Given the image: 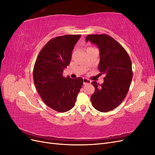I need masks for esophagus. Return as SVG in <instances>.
I'll return each mask as SVG.
<instances>
[{
    "label": "esophagus",
    "mask_w": 155,
    "mask_h": 155,
    "mask_svg": "<svg viewBox=\"0 0 155 155\" xmlns=\"http://www.w3.org/2000/svg\"><path fill=\"white\" fill-rule=\"evenodd\" d=\"M91 83V81L89 80V79L87 78H83V84L84 85H86V84H89Z\"/></svg>",
    "instance_id": "obj_1"
}]
</instances>
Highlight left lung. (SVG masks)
<instances>
[{
	"mask_svg": "<svg viewBox=\"0 0 155 155\" xmlns=\"http://www.w3.org/2000/svg\"><path fill=\"white\" fill-rule=\"evenodd\" d=\"M91 41L100 50L98 69L104 74L101 85L92 81L95 91L91 97L93 107L100 112L114 109L126 97L133 78L132 63L126 50L119 43L106 34L88 35L86 42Z\"/></svg>",
	"mask_w": 155,
	"mask_h": 155,
	"instance_id": "1",
	"label": "left lung"
}]
</instances>
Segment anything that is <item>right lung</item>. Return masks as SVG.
I'll use <instances>...</instances> for the list:
<instances>
[{
    "instance_id": "right-lung-1",
    "label": "right lung",
    "mask_w": 155,
    "mask_h": 155,
    "mask_svg": "<svg viewBox=\"0 0 155 155\" xmlns=\"http://www.w3.org/2000/svg\"><path fill=\"white\" fill-rule=\"evenodd\" d=\"M81 36L66 35L51 39L42 48L35 63L33 77L37 91L45 104L55 111L71 109L83 86L82 78L63 76Z\"/></svg>"
}]
</instances>
